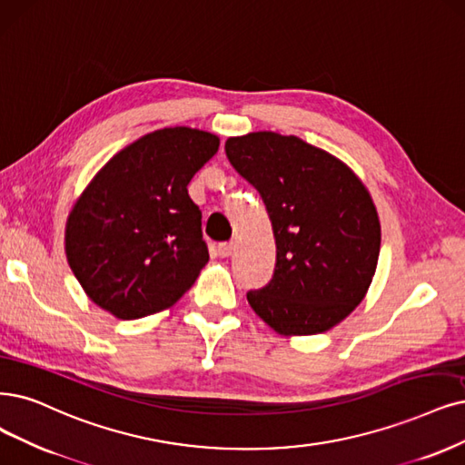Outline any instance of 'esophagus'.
<instances>
[{
  "instance_id": "1",
  "label": "esophagus",
  "mask_w": 465,
  "mask_h": 465,
  "mask_svg": "<svg viewBox=\"0 0 465 465\" xmlns=\"http://www.w3.org/2000/svg\"><path fill=\"white\" fill-rule=\"evenodd\" d=\"M232 251H233V243L232 242L218 243V247H216V252L222 256V259H226V256H230Z\"/></svg>"
}]
</instances>
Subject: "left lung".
Masks as SVG:
<instances>
[{
  "label": "left lung",
  "mask_w": 465,
  "mask_h": 465,
  "mask_svg": "<svg viewBox=\"0 0 465 465\" xmlns=\"http://www.w3.org/2000/svg\"><path fill=\"white\" fill-rule=\"evenodd\" d=\"M232 166L261 193L276 237V268L247 301L282 335L331 330L362 302L375 273L381 226L354 172L297 135L230 137Z\"/></svg>",
  "instance_id": "obj_1"
}]
</instances>
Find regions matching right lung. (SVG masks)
Instances as JSON below:
<instances>
[{"instance_id": "1", "label": "right lung", "mask_w": 465, "mask_h": 465, "mask_svg": "<svg viewBox=\"0 0 465 465\" xmlns=\"http://www.w3.org/2000/svg\"><path fill=\"white\" fill-rule=\"evenodd\" d=\"M214 134L151 132L103 166L66 220V261L103 311L135 320L174 304L209 262L187 183L214 157Z\"/></svg>"}]
</instances>
